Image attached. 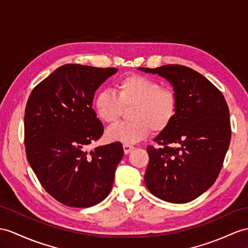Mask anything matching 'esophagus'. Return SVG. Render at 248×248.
<instances>
[{"instance_id":"1","label":"esophagus","mask_w":248,"mask_h":248,"mask_svg":"<svg viewBox=\"0 0 248 248\" xmlns=\"http://www.w3.org/2000/svg\"><path fill=\"white\" fill-rule=\"evenodd\" d=\"M134 148H135V147L132 146V145H130V144H127V143H124V144H123V149H124L125 155L129 154Z\"/></svg>"}]
</instances>
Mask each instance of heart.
<instances>
[{
	"label": "heart",
	"mask_w": 248,
	"mask_h": 248,
	"mask_svg": "<svg viewBox=\"0 0 248 248\" xmlns=\"http://www.w3.org/2000/svg\"><path fill=\"white\" fill-rule=\"evenodd\" d=\"M117 94L108 89H100L93 99V109L102 122L113 124L129 111L131 121L111 126L106 137L111 141L137 143L146 138L152 129L162 131L176 117L178 98L170 87L161 85L153 78L129 75L118 81Z\"/></svg>",
	"instance_id": "heart-1"
}]
</instances>
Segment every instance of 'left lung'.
Returning <instances> with one entry per match:
<instances>
[{
    "mask_svg": "<svg viewBox=\"0 0 248 248\" xmlns=\"http://www.w3.org/2000/svg\"><path fill=\"white\" fill-rule=\"evenodd\" d=\"M171 84L178 98L176 117L148 146L144 180L154 196L170 203H187L215 183L232 137L226 101L213 83L182 65L139 68Z\"/></svg>",
    "mask_w": 248,
    "mask_h": 248,
    "instance_id": "obj_1",
    "label": "left lung"
}]
</instances>
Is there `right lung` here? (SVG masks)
I'll return each instance as SVG.
<instances>
[{"instance_id":"right-lung-1","label":"right lung","mask_w":248,"mask_h":248,"mask_svg":"<svg viewBox=\"0 0 248 248\" xmlns=\"http://www.w3.org/2000/svg\"><path fill=\"white\" fill-rule=\"evenodd\" d=\"M117 68L66 64L33 88L24 117L27 160L45 190L69 207L102 202L112 188L123 147L86 149L104 127L93 108L95 90Z\"/></svg>"}]
</instances>
